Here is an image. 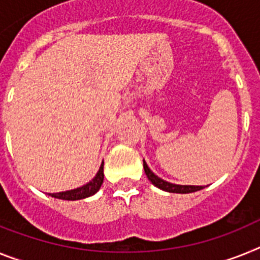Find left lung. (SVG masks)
<instances>
[{
	"mask_svg": "<svg viewBox=\"0 0 260 260\" xmlns=\"http://www.w3.org/2000/svg\"><path fill=\"white\" fill-rule=\"evenodd\" d=\"M143 162H144V171H145L148 180H149L154 186L161 189V190L169 191V193L186 194V193H193V191L204 189V186H196V185H176V184H171V182H168V181H164L162 178H160L158 176H156L153 172L150 171L145 161H143Z\"/></svg>",
	"mask_w": 260,
	"mask_h": 260,
	"instance_id": "obj_1",
	"label": "left lung"
}]
</instances>
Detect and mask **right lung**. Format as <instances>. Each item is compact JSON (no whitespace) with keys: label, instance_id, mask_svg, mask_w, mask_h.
I'll list each match as a JSON object with an SVG mask.
<instances>
[{"label":"right lung","instance_id":"right-lung-1","mask_svg":"<svg viewBox=\"0 0 260 260\" xmlns=\"http://www.w3.org/2000/svg\"><path fill=\"white\" fill-rule=\"evenodd\" d=\"M103 167H104V162H102L96 176L89 181V182H87L86 185H83V186L80 187H76V189H73V190L59 191V193H50L49 196H51V197L54 198H59V200H66V201H76V200H83V198L91 197V196H93V194L99 190L102 184H103V180H104Z\"/></svg>","mask_w":260,"mask_h":260}]
</instances>
